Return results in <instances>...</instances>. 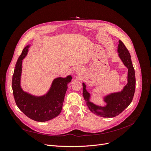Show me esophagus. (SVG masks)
<instances>
[{"label":"esophagus","mask_w":151,"mask_h":151,"mask_svg":"<svg viewBox=\"0 0 151 151\" xmlns=\"http://www.w3.org/2000/svg\"><path fill=\"white\" fill-rule=\"evenodd\" d=\"M75 71H76V73H77V74H81V72H82V68L79 67H77L75 68Z\"/></svg>","instance_id":"34e87169"}]
</instances>
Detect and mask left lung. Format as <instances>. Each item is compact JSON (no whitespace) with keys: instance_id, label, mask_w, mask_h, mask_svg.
<instances>
[{"instance_id":"left-lung-1","label":"left lung","mask_w":151,"mask_h":151,"mask_svg":"<svg viewBox=\"0 0 151 151\" xmlns=\"http://www.w3.org/2000/svg\"><path fill=\"white\" fill-rule=\"evenodd\" d=\"M118 45V55L128 68L127 83L121 91L110 93L103 96V106L98 105L91 101V95L86 89V85L83 83V96L89 110L95 115L104 118L115 117L120 114L131 103L135 90V70L131 60L129 52L122 41Z\"/></svg>"}]
</instances>
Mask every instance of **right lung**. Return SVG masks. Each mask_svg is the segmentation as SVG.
Returning <instances> with one entry per match:
<instances>
[{
    "mask_svg": "<svg viewBox=\"0 0 151 151\" xmlns=\"http://www.w3.org/2000/svg\"><path fill=\"white\" fill-rule=\"evenodd\" d=\"M31 45H27L18 58L12 76V88L16 103L20 110L31 119L44 122L53 119L60 113L67 84L72 77L55 78L49 89L43 95L37 96L24 91L21 87L22 61L28 53Z\"/></svg>",
    "mask_w": 151,
    "mask_h": 151,
    "instance_id": "1",
    "label": "right lung"
}]
</instances>
